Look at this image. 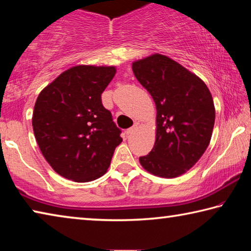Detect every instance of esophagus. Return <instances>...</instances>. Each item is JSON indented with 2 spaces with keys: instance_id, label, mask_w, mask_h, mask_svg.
I'll return each mask as SVG.
<instances>
[{
  "instance_id": "obj_1",
  "label": "esophagus",
  "mask_w": 251,
  "mask_h": 251,
  "mask_svg": "<svg viewBox=\"0 0 251 251\" xmlns=\"http://www.w3.org/2000/svg\"><path fill=\"white\" fill-rule=\"evenodd\" d=\"M137 128H138V124H137V123H135V124H134L133 126L129 127L128 129H126V134H127V135H130V134H133L134 131H135L136 129H137Z\"/></svg>"
}]
</instances>
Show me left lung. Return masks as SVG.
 Returning <instances> with one entry per match:
<instances>
[{
    "instance_id": "obj_1",
    "label": "left lung",
    "mask_w": 251,
    "mask_h": 251,
    "mask_svg": "<svg viewBox=\"0 0 251 251\" xmlns=\"http://www.w3.org/2000/svg\"><path fill=\"white\" fill-rule=\"evenodd\" d=\"M133 72L154 100L157 133L154 148L139 157L147 172L173 178L192 168L209 145L215 106L206 84L165 55L133 63Z\"/></svg>"
}]
</instances>
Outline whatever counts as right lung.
<instances>
[{
  "label": "right lung",
  "mask_w": 251,
  "mask_h": 251,
  "mask_svg": "<svg viewBox=\"0 0 251 251\" xmlns=\"http://www.w3.org/2000/svg\"><path fill=\"white\" fill-rule=\"evenodd\" d=\"M115 73L113 66H74L40 93L32 120L34 135L58 175L86 182L109 167L123 138L112 113L101 104V93Z\"/></svg>",
  "instance_id": "obj_1"
}]
</instances>
